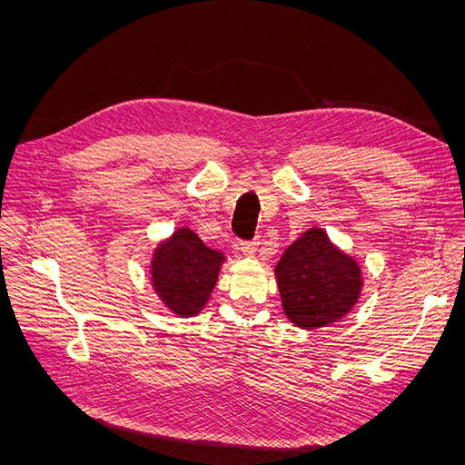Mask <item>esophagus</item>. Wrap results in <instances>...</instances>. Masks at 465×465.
Listing matches in <instances>:
<instances>
[{
	"label": "esophagus",
	"instance_id": "esophagus-1",
	"mask_svg": "<svg viewBox=\"0 0 465 465\" xmlns=\"http://www.w3.org/2000/svg\"><path fill=\"white\" fill-rule=\"evenodd\" d=\"M238 250H241L244 256H254L256 250H258V242H256V241H252V242H241V246H238Z\"/></svg>",
	"mask_w": 465,
	"mask_h": 465
}]
</instances>
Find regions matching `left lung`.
I'll list each match as a JSON object with an SVG mask.
<instances>
[{
  "mask_svg": "<svg viewBox=\"0 0 465 465\" xmlns=\"http://www.w3.org/2000/svg\"><path fill=\"white\" fill-rule=\"evenodd\" d=\"M285 316L302 330L345 318L362 291V272L353 256L337 248L326 231L308 229L275 265Z\"/></svg>",
  "mask_w": 465,
  "mask_h": 465,
  "instance_id": "1",
  "label": "left lung"
}]
</instances>
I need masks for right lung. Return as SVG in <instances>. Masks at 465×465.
Wrapping results in <instances>:
<instances>
[{
    "mask_svg": "<svg viewBox=\"0 0 465 465\" xmlns=\"http://www.w3.org/2000/svg\"><path fill=\"white\" fill-rule=\"evenodd\" d=\"M223 262V252L205 246L192 229L180 227L154 248L151 285L173 314L198 316L217 285Z\"/></svg>",
    "mask_w": 465,
    "mask_h": 465,
    "instance_id": "add662e5",
    "label": "right lung"
}]
</instances>
